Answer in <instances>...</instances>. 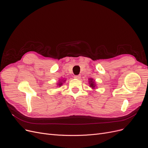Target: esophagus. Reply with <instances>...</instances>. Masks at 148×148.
<instances>
[{"label": "esophagus", "mask_w": 148, "mask_h": 148, "mask_svg": "<svg viewBox=\"0 0 148 148\" xmlns=\"http://www.w3.org/2000/svg\"><path fill=\"white\" fill-rule=\"evenodd\" d=\"M74 78H76V79H79L80 78H81V76H80L79 75H75V77H74Z\"/></svg>", "instance_id": "obj_1"}]
</instances>
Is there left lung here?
I'll use <instances>...</instances> for the list:
<instances>
[{"mask_svg":"<svg viewBox=\"0 0 148 148\" xmlns=\"http://www.w3.org/2000/svg\"><path fill=\"white\" fill-rule=\"evenodd\" d=\"M89 87L91 88L92 89H94V91H95V89H96V84L95 82V80L92 79V78H89Z\"/></svg>","mask_w":148,"mask_h":148,"instance_id":"8db88e82","label":"left lung"}]
</instances>
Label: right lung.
<instances>
[{
	"label": "right lung",
	"instance_id": "add662e5",
	"mask_svg": "<svg viewBox=\"0 0 148 148\" xmlns=\"http://www.w3.org/2000/svg\"><path fill=\"white\" fill-rule=\"evenodd\" d=\"M66 81V79H59V83H57V86L58 87H60L62 84H63L64 83H65V82Z\"/></svg>",
	"mask_w": 148,
	"mask_h": 148
}]
</instances>
